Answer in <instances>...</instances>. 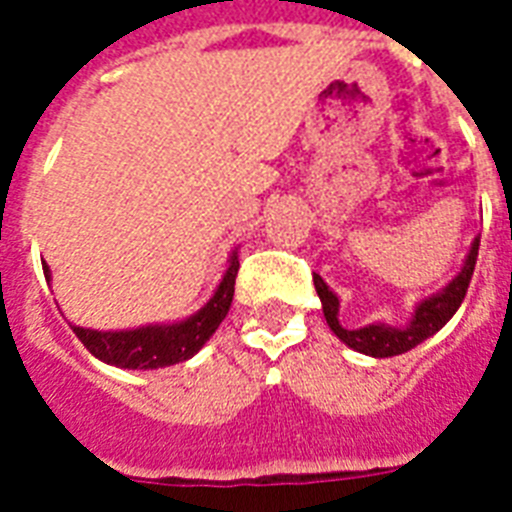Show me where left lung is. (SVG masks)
I'll return each mask as SVG.
<instances>
[{
	"label": "left lung",
	"instance_id": "8db88e82",
	"mask_svg": "<svg viewBox=\"0 0 512 512\" xmlns=\"http://www.w3.org/2000/svg\"><path fill=\"white\" fill-rule=\"evenodd\" d=\"M478 244H481V239L473 241V247H470L460 273H457L441 292L425 297V300L414 308L412 321H409L406 327L366 324V327L361 329H345L340 324V319H337V313H340V300H337L335 292L324 284V279H321L319 273H313V284H316V292H319L321 297V308H324V319H327L329 329H332L348 348L374 358L398 356V353H406V350L417 348L422 340H428V337L436 335L438 329L444 327L446 321L457 313L462 300H465V292H468L470 279H473V268H476L478 260Z\"/></svg>",
	"mask_w": 512,
	"mask_h": 512
}]
</instances>
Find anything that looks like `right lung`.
Returning <instances> with one entry per match:
<instances>
[{"mask_svg":"<svg viewBox=\"0 0 512 512\" xmlns=\"http://www.w3.org/2000/svg\"><path fill=\"white\" fill-rule=\"evenodd\" d=\"M44 279L50 281V268L42 263ZM239 273V255L233 252L231 265L225 271L220 287L209 303L177 324H151L140 329H122V332H98V329L71 327L74 335L92 356L106 364L122 366V369H159L188 361L193 353H199L201 345L215 335L220 321L228 316L233 303V287Z\"/></svg>","mask_w":512,"mask_h":512,"instance_id":"add662e5","label":"right lung"}]
</instances>
